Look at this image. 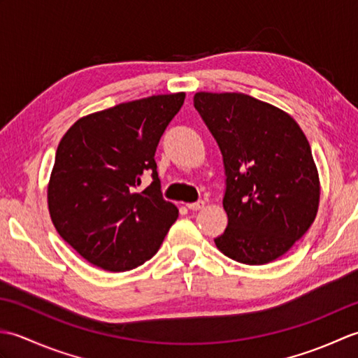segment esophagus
<instances>
[{
  "label": "esophagus",
  "mask_w": 358,
  "mask_h": 358,
  "mask_svg": "<svg viewBox=\"0 0 358 358\" xmlns=\"http://www.w3.org/2000/svg\"><path fill=\"white\" fill-rule=\"evenodd\" d=\"M186 206H187V209H191V210H200V209L204 208V201L200 200V201H195V203H187Z\"/></svg>",
  "instance_id": "34e87169"
}]
</instances>
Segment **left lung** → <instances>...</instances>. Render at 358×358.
Returning a JSON list of instances; mask_svg holds the SVG:
<instances>
[{"mask_svg": "<svg viewBox=\"0 0 358 358\" xmlns=\"http://www.w3.org/2000/svg\"><path fill=\"white\" fill-rule=\"evenodd\" d=\"M194 106L223 155L226 231L214 241L245 264L285 255L314 223L320 180L309 141L275 106L237 92H199Z\"/></svg>", "mask_w": 358, "mask_h": 358, "instance_id": "1", "label": "left lung"}]
</instances>
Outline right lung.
<instances>
[{
	"mask_svg": "<svg viewBox=\"0 0 358 358\" xmlns=\"http://www.w3.org/2000/svg\"><path fill=\"white\" fill-rule=\"evenodd\" d=\"M185 92L121 103L75 121L58 144L48 186L52 223L66 243L104 271L148 262L178 217L163 200L155 150ZM146 171L154 182L138 186Z\"/></svg>",
	"mask_w": 358,
	"mask_h": 358,
	"instance_id": "right-lung-1",
	"label": "right lung"
}]
</instances>
